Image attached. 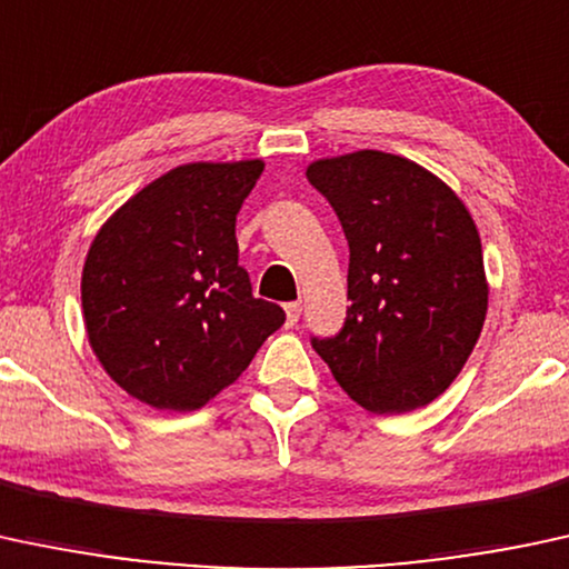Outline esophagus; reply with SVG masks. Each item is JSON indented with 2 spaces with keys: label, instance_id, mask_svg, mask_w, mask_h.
<instances>
[{
  "label": "esophagus",
  "instance_id": "1",
  "mask_svg": "<svg viewBox=\"0 0 569 569\" xmlns=\"http://www.w3.org/2000/svg\"><path fill=\"white\" fill-rule=\"evenodd\" d=\"M301 311H303V306L298 303V301H292V303H284L287 328H292V325H298V319H301Z\"/></svg>",
  "mask_w": 569,
  "mask_h": 569
}]
</instances>
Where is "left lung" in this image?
I'll return each mask as SVG.
<instances>
[{"instance_id": "8db88e82", "label": "left lung", "mask_w": 569, "mask_h": 569, "mask_svg": "<svg viewBox=\"0 0 569 569\" xmlns=\"http://www.w3.org/2000/svg\"><path fill=\"white\" fill-rule=\"evenodd\" d=\"M306 180L349 241L352 301L341 330L311 336V347L368 411L432 403L468 362L487 319L473 217L422 166L379 150L315 161Z\"/></svg>"}]
</instances>
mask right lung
<instances>
[{
	"label": "right lung",
	"instance_id": "add662e5",
	"mask_svg": "<svg viewBox=\"0 0 569 569\" xmlns=\"http://www.w3.org/2000/svg\"><path fill=\"white\" fill-rule=\"evenodd\" d=\"M260 174L263 161L177 166L96 233L82 268L88 341L131 398L196 411L284 325L239 266L236 214Z\"/></svg>",
	"mask_w": 569,
	"mask_h": 569
}]
</instances>
